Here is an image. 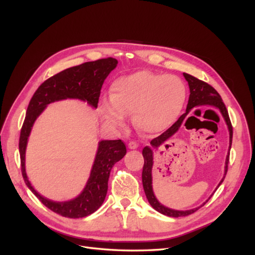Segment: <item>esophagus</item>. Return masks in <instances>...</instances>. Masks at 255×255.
I'll use <instances>...</instances> for the list:
<instances>
[{
  "label": "esophagus",
  "instance_id": "esophagus-1",
  "mask_svg": "<svg viewBox=\"0 0 255 255\" xmlns=\"http://www.w3.org/2000/svg\"><path fill=\"white\" fill-rule=\"evenodd\" d=\"M128 146H129V149H131V150H135V149L138 148V144L135 141H130L128 143Z\"/></svg>",
  "mask_w": 255,
  "mask_h": 255
}]
</instances>
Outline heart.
<instances>
[{"mask_svg": "<svg viewBox=\"0 0 255 255\" xmlns=\"http://www.w3.org/2000/svg\"><path fill=\"white\" fill-rule=\"evenodd\" d=\"M186 86L173 74L137 71L114 80L110 101L103 99L100 113L107 124L123 125L124 117L131 116L137 130L155 134L167 129L182 112Z\"/></svg>", "mask_w": 255, "mask_h": 255, "instance_id": "1", "label": "heart"}]
</instances>
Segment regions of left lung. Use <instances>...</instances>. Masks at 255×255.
<instances>
[{"label":"left lung","mask_w":255,"mask_h":255,"mask_svg":"<svg viewBox=\"0 0 255 255\" xmlns=\"http://www.w3.org/2000/svg\"><path fill=\"white\" fill-rule=\"evenodd\" d=\"M185 79L188 82V86H189V90H190V95H189V100H188V104H187V109H186V113L183 114L177 122L173 124L170 128H168L165 132H163L161 135H159L158 137L154 138L151 141V145L149 146L146 145L142 150V156L144 159V164H143V168H142V186H143V190L145 193L146 198H148V202L150 203V205L153 207V209H155L157 212L163 214L165 216H169V217H184V216H188L190 214L194 213L195 211H197L200 207H203L208 200L212 197V195L206 200V202L200 205L197 208L194 209H190V210H185V211H181V210H175V209H170L168 207H165L164 205H162L161 203L159 202L157 199L154 190H153V175H152V170H153V164H154V152L153 150H157L160 146H162L164 143L168 142V139L176 134V133L179 131V129L181 128L182 124L185 122V120L187 119V116L188 114L195 109V107H199V106H210V107H215L216 110H218L220 112V114L222 115L225 124L227 126V129H229L230 132V146H229V151H227V155L225 158V166H224V175L223 178L221 179V181L219 182L218 187L222 184L225 175L227 172V164H229L230 161V151L232 148V140H233V127H232V123L231 120L229 117V113H227L226 107L220 97L219 94L217 93V91L214 89L213 87H211L210 85H208L207 83L203 82V80L197 79L196 77L188 74V73H183ZM189 119V118H188ZM188 121V120H187ZM187 123V122H186ZM217 188L215 189V191L217 190ZM214 191V192H215Z\"/></svg>","instance_id":"1"}]
</instances>
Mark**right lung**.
Instances as JSON below:
<instances>
[{"label":"right lung","mask_w":255,"mask_h":255,"mask_svg":"<svg viewBox=\"0 0 255 255\" xmlns=\"http://www.w3.org/2000/svg\"><path fill=\"white\" fill-rule=\"evenodd\" d=\"M114 58L87 62L71 67L51 76L40 86L33 95L20 131L19 154L21 173L25 185L45 207L67 218H83L96 212L103 204L109 184L110 173L118 161L126 155V145L121 140L103 139L98 142L90 177L83 191L72 199L55 202L40 194L29 181L25 171V151L35 121L47 105L53 102L77 99L97 109L100 90L105 78L116 68Z\"/></svg>","instance_id":"obj_1"}]
</instances>
